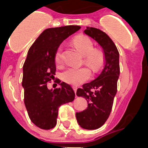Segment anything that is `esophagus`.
I'll return each instance as SVG.
<instances>
[{"instance_id": "esophagus-1", "label": "esophagus", "mask_w": 148, "mask_h": 148, "mask_svg": "<svg viewBox=\"0 0 148 148\" xmlns=\"http://www.w3.org/2000/svg\"><path fill=\"white\" fill-rule=\"evenodd\" d=\"M73 89H74V92H75V94H76V92H77V88L76 86H73Z\"/></svg>"}]
</instances>
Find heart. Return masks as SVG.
Masks as SVG:
<instances>
[{"label":"heart","mask_w":148,"mask_h":148,"mask_svg":"<svg viewBox=\"0 0 148 148\" xmlns=\"http://www.w3.org/2000/svg\"><path fill=\"white\" fill-rule=\"evenodd\" d=\"M74 44L77 49L84 56V62L94 71H98L103 64L104 57L100 50H94V44L90 38L80 36L75 38ZM63 47H58L55 53L57 64L61 63ZM90 77V71L88 67H68L61 74V78L66 83L71 85H79L88 81Z\"/></svg>","instance_id":"obj_1"}]
</instances>
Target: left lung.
Masks as SVG:
<instances>
[{"label":"left lung","instance_id":"left-lung-1","mask_svg":"<svg viewBox=\"0 0 148 148\" xmlns=\"http://www.w3.org/2000/svg\"><path fill=\"white\" fill-rule=\"evenodd\" d=\"M84 32L101 46L104 57L99 76L77 90L78 97L88 101L87 109L76 113L77 123L82 128L95 130L105 123L112 109L120 75L119 52L109 36L101 30L87 27Z\"/></svg>","mask_w":148,"mask_h":148}]
</instances>
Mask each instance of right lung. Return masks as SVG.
Masks as SVG:
<instances>
[{"instance_id": "1", "label": "right lung", "mask_w": 148, "mask_h": 148, "mask_svg": "<svg viewBox=\"0 0 148 148\" xmlns=\"http://www.w3.org/2000/svg\"><path fill=\"white\" fill-rule=\"evenodd\" d=\"M80 26L69 25L47 28L30 47L23 66L22 87L24 104L30 119L45 130L57 124L58 108L74 101L75 94L70 84L57 81L60 88L48 89L47 83L54 77L56 51L64 40L75 33Z\"/></svg>"}]
</instances>
